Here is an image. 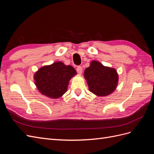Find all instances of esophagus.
Returning a JSON list of instances; mask_svg holds the SVG:
<instances>
[{"mask_svg": "<svg viewBox=\"0 0 154 154\" xmlns=\"http://www.w3.org/2000/svg\"><path fill=\"white\" fill-rule=\"evenodd\" d=\"M76 71H77V72H78L79 74H82V71H83L82 67H80V66H78V67L76 68Z\"/></svg>", "mask_w": 154, "mask_h": 154, "instance_id": "1", "label": "esophagus"}]
</instances>
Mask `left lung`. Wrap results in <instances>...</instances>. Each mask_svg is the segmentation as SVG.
<instances>
[{
  "instance_id": "8db88e82",
  "label": "left lung",
  "mask_w": 154,
  "mask_h": 154,
  "mask_svg": "<svg viewBox=\"0 0 154 154\" xmlns=\"http://www.w3.org/2000/svg\"><path fill=\"white\" fill-rule=\"evenodd\" d=\"M83 77L89 90L97 96H106L112 94L117 88L119 75L116 69L104 66L96 60H92L86 68Z\"/></svg>"
}]
</instances>
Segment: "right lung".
<instances>
[{
  "instance_id": "add662e5",
  "label": "right lung",
  "mask_w": 154,
  "mask_h": 154,
  "mask_svg": "<svg viewBox=\"0 0 154 154\" xmlns=\"http://www.w3.org/2000/svg\"><path fill=\"white\" fill-rule=\"evenodd\" d=\"M76 74L73 67L58 61L39 68L33 78L37 89L42 94L58 99L67 92L70 80Z\"/></svg>"
}]
</instances>
